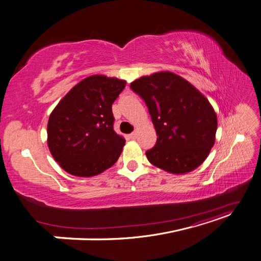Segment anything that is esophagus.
I'll return each mask as SVG.
<instances>
[{
    "label": "esophagus",
    "instance_id": "34e87169",
    "mask_svg": "<svg viewBox=\"0 0 261 261\" xmlns=\"http://www.w3.org/2000/svg\"><path fill=\"white\" fill-rule=\"evenodd\" d=\"M129 138H130V139H136V138H137V133H136V132L132 133L130 135H129Z\"/></svg>",
    "mask_w": 261,
    "mask_h": 261
}]
</instances>
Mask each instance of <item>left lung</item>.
<instances>
[{
  "mask_svg": "<svg viewBox=\"0 0 261 261\" xmlns=\"http://www.w3.org/2000/svg\"><path fill=\"white\" fill-rule=\"evenodd\" d=\"M146 102L156 143L146 152L154 167L172 174L192 172L215 145L218 118L208 99L174 73L158 72L130 83Z\"/></svg>",
  "mask_w": 261,
  "mask_h": 261,
  "instance_id": "obj_1",
  "label": "left lung"
}]
</instances>
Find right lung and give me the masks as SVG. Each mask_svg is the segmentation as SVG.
<instances>
[{"label":"right lung","mask_w":261,"mask_h":261,"mask_svg":"<svg viewBox=\"0 0 261 261\" xmlns=\"http://www.w3.org/2000/svg\"><path fill=\"white\" fill-rule=\"evenodd\" d=\"M126 82L92 75L75 85L59 102L48 122V146L54 160L69 174L90 177L120 158L124 137L113 129L112 105Z\"/></svg>","instance_id":"1"}]
</instances>
